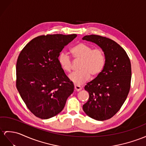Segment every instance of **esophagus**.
Returning <instances> with one entry per match:
<instances>
[{"label": "esophagus", "mask_w": 146, "mask_h": 146, "mask_svg": "<svg viewBox=\"0 0 146 146\" xmlns=\"http://www.w3.org/2000/svg\"><path fill=\"white\" fill-rule=\"evenodd\" d=\"M74 88H75V90L77 92H79L82 90V87L80 86H79V85H74Z\"/></svg>", "instance_id": "obj_1"}]
</instances>
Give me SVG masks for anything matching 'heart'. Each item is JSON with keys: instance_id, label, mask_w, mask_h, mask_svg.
<instances>
[{"instance_id": "heart-1", "label": "heart", "mask_w": 146, "mask_h": 146, "mask_svg": "<svg viewBox=\"0 0 146 146\" xmlns=\"http://www.w3.org/2000/svg\"><path fill=\"white\" fill-rule=\"evenodd\" d=\"M70 53L76 61H80L78 72L69 76V79L79 85L86 82L90 76H98L104 70L106 64V55L101 48H94L84 42H79L70 49ZM58 62L61 69L69 73L72 69V61L66 53L62 52L58 56Z\"/></svg>"}]
</instances>
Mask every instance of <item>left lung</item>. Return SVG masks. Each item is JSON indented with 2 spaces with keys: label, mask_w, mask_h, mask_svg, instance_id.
Wrapping results in <instances>:
<instances>
[{
  "label": "left lung",
  "mask_w": 146,
  "mask_h": 146,
  "mask_svg": "<svg viewBox=\"0 0 146 146\" xmlns=\"http://www.w3.org/2000/svg\"><path fill=\"white\" fill-rule=\"evenodd\" d=\"M82 40L97 44L106 55L104 70L85 86L89 98L83 105V110L94 119H108L120 110L129 92L130 59L121 46L111 39L91 35H86Z\"/></svg>",
  "instance_id": "1"
}]
</instances>
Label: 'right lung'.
<instances>
[{"label":"right lung","mask_w":146,"mask_h":146,"mask_svg":"<svg viewBox=\"0 0 146 146\" xmlns=\"http://www.w3.org/2000/svg\"><path fill=\"white\" fill-rule=\"evenodd\" d=\"M76 36V34L37 36L18 57L16 87L27 108L38 118L48 119L59 114L73 93L74 84L60 67L58 56Z\"/></svg>","instance_id":"add662e5"}]
</instances>
